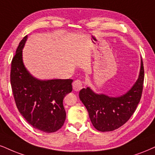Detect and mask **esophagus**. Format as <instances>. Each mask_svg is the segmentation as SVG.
Masks as SVG:
<instances>
[{"label":"esophagus","instance_id":"1","mask_svg":"<svg viewBox=\"0 0 155 155\" xmlns=\"http://www.w3.org/2000/svg\"><path fill=\"white\" fill-rule=\"evenodd\" d=\"M72 87L73 90L75 91H79L83 88V82L81 80H76L72 83Z\"/></svg>","mask_w":155,"mask_h":155}]
</instances>
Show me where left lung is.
<instances>
[{"label": "left lung", "instance_id": "obj_1", "mask_svg": "<svg viewBox=\"0 0 155 155\" xmlns=\"http://www.w3.org/2000/svg\"><path fill=\"white\" fill-rule=\"evenodd\" d=\"M144 70L142 60L139 78L129 91L113 98L95 94L90 87L83 88L79 97L88 111L93 127L100 131H111L123 126L136 110L142 98Z\"/></svg>", "mask_w": 155, "mask_h": 155}]
</instances>
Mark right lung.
Masks as SVG:
<instances>
[{
	"label": "right lung",
	"instance_id": "add662e5",
	"mask_svg": "<svg viewBox=\"0 0 155 155\" xmlns=\"http://www.w3.org/2000/svg\"><path fill=\"white\" fill-rule=\"evenodd\" d=\"M27 39L20 41L11 61V84L16 107L26 121L46 133L55 132L66 118L64 97L72 90V80L39 81L24 65L22 49Z\"/></svg>",
	"mask_w": 155,
	"mask_h": 155
}]
</instances>
